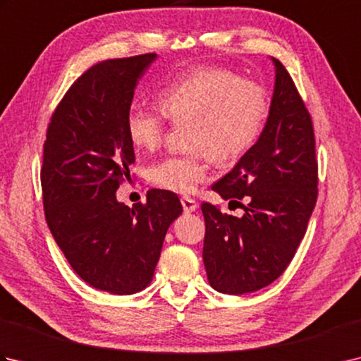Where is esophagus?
<instances>
[{
    "label": "esophagus",
    "instance_id": "34e87169",
    "mask_svg": "<svg viewBox=\"0 0 361 361\" xmlns=\"http://www.w3.org/2000/svg\"><path fill=\"white\" fill-rule=\"evenodd\" d=\"M181 204H183V209H185V212H194L198 208V203L190 197H183Z\"/></svg>",
    "mask_w": 361,
    "mask_h": 361
}]
</instances>
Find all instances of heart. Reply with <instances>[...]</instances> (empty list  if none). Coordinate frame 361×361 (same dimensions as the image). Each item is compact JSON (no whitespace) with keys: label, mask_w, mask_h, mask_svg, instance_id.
<instances>
[{"label":"heart","mask_w":361,"mask_h":361,"mask_svg":"<svg viewBox=\"0 0 361 361\" xmlns=\"http://www.w3.org/2000/svg\"><path fill=\"white\" fill-rule=\"evenodd\" d=\"M159 110L132 105L126 132L137 149L153 150L163 142L166 121L190 122L186 155H172L150 166L153 185L189 194L209 176V159L235 163L262 132L268 101L256 82L240 79L220 66H197L169 80L158 93Z\"/></svg>","instance_id":"heart-1"}]
</instances>
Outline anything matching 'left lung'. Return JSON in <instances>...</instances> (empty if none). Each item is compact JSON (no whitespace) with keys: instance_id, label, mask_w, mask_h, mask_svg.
<instances>
[{"instance_id":"left-lung-1","label":"left lung","mask_w":361,"mask_h":361,"mask_svg":"<svg viewBox=\"0 0 361 361\" xmlns=\"http://www.w3.org/2000/svg\"><path fill=\"white\" fill-rule=\"evenodd\" d=\"M265 127L256 144L212 190L225 200L248 198L243 216L202 204L203 262L214 290L245 295L270 286L293 259L318 195L310 114L278 59Z\"/></svg>"}]
</instances>
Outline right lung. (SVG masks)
Returning <instances> with one entry per match:
<instances>
[{
    "instance_id": "obj_1",
    "label": "right lung",
    "mask_w": 361,
    "mask_h": 361,
    "mask_svg": "<svg viewBox=\"0 0 361 361\" xmlns=\"http://www.w3.org/2000/svg\"><path fill=\"white\" fill-rule=\"evenodd\" d=\"M157 57L91 66L54 111L43 147V206L54 240L83 281L113 295L149 286L167 229L183 211L171 190L152 189L133 208L116 198L135 163L126 114Z\"/></svg>"
}]
</instances>
